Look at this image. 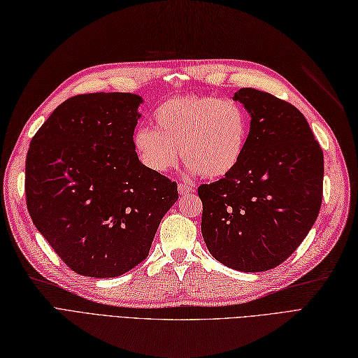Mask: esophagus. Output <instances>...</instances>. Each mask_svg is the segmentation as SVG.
Instances as JSON below:
<instances>
[{"label":"esophagus","instance_id":"34e87169","mask_svg":"<svg viewBox=\"0 0 358 358\" xmlns=\"http://www.w3.org/2000/svg\"><path fill=\"white\" fill-rule=\"evenodd\" d=\"M192 192H193V187L190 186V184H187V182H180V184H178V193H180L181 196L189 194V193H192Z\"/></svg>","mask_w":358,"mask_h":358}]
</instances>
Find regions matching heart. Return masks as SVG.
I'll return each instance as SVG.
<instances>
[{
    "label": "heart",
    "mask_w": 358,
    "mask_h": 358,
    "mask_svg": "<svg viewBox=\"0 0 358 358\" xmlns=\"http://www.w3.org/2000/svg\"><path fill=\"white\" fill-rule=\"evenodd\" d=\"M153 129L134 134V148L150 171L165 174L178 153L190 172L223 178L242 160L250 136V117L239 102L211 95H180L164 101L153 113Z\"/></svg>",
    "instance_id": "b5f03b06"
}]
</instances>
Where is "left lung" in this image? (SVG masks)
Instances as JSON below:
<instances>
[{
	"mask_svg": "<svg viewBox=\"0 0 358 358\" xmlns=\"http://www.w3.org/2000/svg\"><path fill=\"white\" fill-rule=\"evenodd\" d=\"M234 99L251 116L248 143L229 176L198 187L202 236L226 266L269 271L293 255L317 220L324 157L290 102L251 87Z\"/></svg>",
	"mask_w": 358,
	"mask_h": 358,
	"instance_id": "obj_1",
	"label": "left lung"
}]
</instances>
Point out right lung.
Segmentation results:
<instances>
[{
    "label": "right lung",
    "instance_id": "1",
    "mask_svg": "<svg viewBox=\"0 0 358 358\" xmlns=\"http://www.w3.org/2000/svg\"><path fill=\"white\" fill-rule=\"evenodd\" d=\"M143 98L86 94L64 101L29 144L27 206L68 268L114 278L147 256L177 182L147 169L134 148Z\"/></svg>",
    "mask_w": 358,
    "mask_h": 358
}]
</instances>
